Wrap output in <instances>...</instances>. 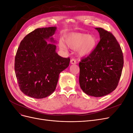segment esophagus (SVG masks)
Masks as SVG:
<instances>
[{"mask_svg":"<svg viewBox=\"0 0 133 133\" xmlns=\"http://www.w3.org/2000/svg\"><path fill=\"white\" fill-rule=\"evenodd\" d=\"M70 63L71 64H76V60L75 59H71V60H70Z\"/></svg>","mask_w":133,"mask_h":133,"instance_id":"1","label":"esophagus"}]
</instances>
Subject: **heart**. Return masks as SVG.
Returning a JSON list of instances; mask_svg holds the SVG:
<instances>
[{
    "label": "heart",
    "mask_w": 133,
    "mask_h": 133,
    "mask_svg": "<svg viewBox=\"0 0 133 133\" xmlns=\"http://www.w3.org/2000/svg\"><path fill=\"white\" fill-rule=\"evenodd\" d=\"M68 47L73 49L78 48V53L80 56L84 57L90 55L95 49L96 39L92 35H87L80 33H72L68 34L65 39ZM60 47L66 49V46L62 41L59 42Z\"/></svg>",
    "instance_id": "b5f03b06"
}]
</instances>
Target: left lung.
Returning <instances> with one entry per match:
<instances>
[{"mask_svg": "<svg viewBox=\"0 0 133 133\" xmlns=\"http://www.w3.org/2000/svg\"><path fill=\"white\" fill-rule=\"evenodd\" d=\"M100 41L95 49L79 63V84L88 95L101 97L117 87L124 65L123 54L114 36L102 28H96Z\"/></svg>", "mask_w": 133, "mask_h": 133, "instance_id": "1", "label": "left lung"}]
</instances>
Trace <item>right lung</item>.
Segmentation results:
<instances>
[{"label": "right lung", "mask_w": 133, "mask_h": 133, "mask_svg": "<svg viewBox=\"0 0 133 133\" xmlns=\"http://www.w3.org/2000/svg\"><path fill=\"white\" fill-rule=\"evenodd\" d=\"M55 26L38 28L21 41L15 58L14 69L20 89L26 95L42 99L54 91L59 74L69 65L70 58L56 52L53 36Z\"/></svg>", "instance_id": "right-lung-1"}]
</instances>
